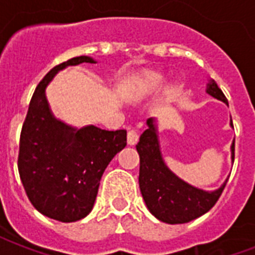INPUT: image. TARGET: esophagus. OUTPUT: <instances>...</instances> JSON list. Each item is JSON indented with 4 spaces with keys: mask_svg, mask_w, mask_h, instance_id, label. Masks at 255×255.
I'll return each mask as SVG.
<instances>
[{
    "mask_svg": "<svg viewBox=\"0 0 255 255\" xmlns=\"http://www.w3.org/2000/svg\"><path fill=\"white\" fill-rule=\"evenodd\" d=\"M127 140L128 144H136L139 140V135L135 129H129L127 133Z\"/></svg>",
    "mask_w": 255,
    "mask_h": 255,
    "instance_id": "obj_1",
    "label": "esophagus"
}]
</instances>
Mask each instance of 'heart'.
I'll use <instances>...</instances> for the list:
<instances>
[{
    "mask_svg": "<svg viewBox=\"0 0 255 255\" xmlns=\"http://www.w3.org/2000/svg\"><path fill=\"white\" fill-rule=\"evenodd\" d=\"M165 86V78L157 72H144L129 91L131 100H142L162 90Z\"/></svg>",
    "mask_w": 255,
    "mask_h": 255,
    "instance_id": "b5f03b06",
    "label": "heart"
}]
</instances>
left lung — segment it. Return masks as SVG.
<instances>
[{"label": "left lung", "instance_id": "left-lung-1", "mask_svg": "<svg viewBox=\"0 0 255 255\" xmlns=\"http://www.w3.org/2000/svg\"><path fill=\"white\" fill-rule=\"evenodd\" d=\"M206 93L228 105L224 93L214 80H209ZM136 144L139 153V187L150 213L168 224H184L201 217L219 201L227 182L216 191H203L183 182L172 173L162 160L157 128L153 119ZM232 126V120H231ZM235 157V140L231 146Z\"/></svg>", "mask_w": 255, "mask_h": 255}]
</instances>
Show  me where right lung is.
<instances>
[{"mask_svg":"<svg viewBox=\"0 0 255 255\" xmlns=\"http://www.w3.org/2000/svg\"><path fill=\"white\" fill-rule=\"evenodd\" d=\"M82 63L95 61L73 57L46 73L32 94L20 133L17 168L25 194L38 212L63 223L82 220L91 212L104 171L127 144L126 129H78L52 115L47 84L58 71Z\"/></svg>","mask_w":255,"mask_h":255,"instance_id":"1","label":"right lung"}]
</instances>
